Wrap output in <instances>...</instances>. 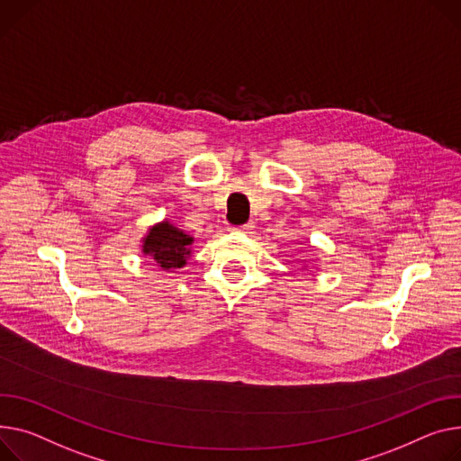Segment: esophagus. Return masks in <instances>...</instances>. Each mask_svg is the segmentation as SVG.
<instances>
[{
	"instance_id": "34e87169",
	"label": "esophagus",
	"mask_w": 461,
	"mask_h": 461,
	"mask_svg": "<svg viewBox=\"0 0 461 461\" xmlns=\"http://www.w3.org/2000/svg\"><path fill=\"white\" fill-rule=\"evenodd\" d=\"M235 230H237V231H244V233H249V231H252V230H254V222H252V221H250V222H244V224L237 226Z\"/></svg>"
}]
</instances>
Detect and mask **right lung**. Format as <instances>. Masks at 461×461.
Returning a JSON list of instances; mask_svg holds the SVG:
<instances>
[{
    "mask_svg": "<svg viewBox=\"0 0 461 461\" xmlns=\"http://www.w3.org/2000/svg\"><path fill=\"white\" fill-rule=\"evenodd\" d=\"M191 242L193 237L168 222H161L149 228V233L142 242V252L165 270L179 268L187 263L185 258L191 254Z\"/></svg>",
    "mask_w": 461,
    "mask_h": 461,
    "instance_id": "obj_1",
    "label": "right lung"
}]
</instances>
